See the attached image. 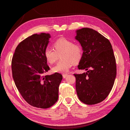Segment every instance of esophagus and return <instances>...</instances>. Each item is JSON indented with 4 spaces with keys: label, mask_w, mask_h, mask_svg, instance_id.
Instances as JSON below:
<instances>
[{
    "label": "esophagus",
    "mask_w": 130,
    "mask_h": 130,
    "mask_svg": "<svg viewBox=\"0 0 130 130\" xmlns=\"http://www.w3.org/2000/svg\"><path fill=\"white\" fill-rule=\"evenodd\" d=\"M67 75H68L67 74H63V75H62L63 77V78H66L67 76Z\"/></svg>",
    "instance_id": "1"
}]
</instances>
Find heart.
<instances>
[{
	"label": "heart",
	"mask_w": 130,
	"mask_h": 130,
	"mask_svg": "<svg viewBox=\"0 0 130 130\" xmlns=\"http://www.w3.org/2000/svg\"><path fill=\"white\" fill-rule=\"evenodd\" d=\"M54 50L46 48L44 56L50 64L55 62L60 56L61 60L54 66L52 71L54 73H66L73 64H76L81 61L83 51L81 46L65 38H60L53 43Z\"/></svg>",
	"instance_id": "b5f03b06"
}]
</instances>
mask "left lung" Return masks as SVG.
Here are the masks:
<instances>
[{"label": "left lung", "instance_id": "obj_1", "mask_svg": "<svg viewBox=\"0 0 130 130\" xmlns=\"http://www.w3.org/2000/svg\"><path fill=\"white\" fill-rule=\"evenodd\" d=\"M83 55L77 67L88 71L74 74L78 99L87 105H94L107 97L115 83L117 66L111 43L93 29L85 27L76 31Z\"/></svg>", "mask_w": 130, "mask_h": 130}]
</instances>
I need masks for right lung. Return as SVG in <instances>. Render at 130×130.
<instances>
[{
	"label": "right lung",
	"mask_w": 130,
	"mask_h": 130,
	"mask_svg": "<svg viewBox=\"0 0 130 130\" xmlns=\"http://www.w3.org/2000/svg\"><path fill=\"white\" fill-rule=\"evenodd\" d=\"M50 36L34 34L19 43L12 59L11 68L14 84L27 103L40 108H49L58 98L62 75L45 74L50 69L44 56Z\"/></svg>",
	"instance_id": "obj_1"
}]
</instances>
